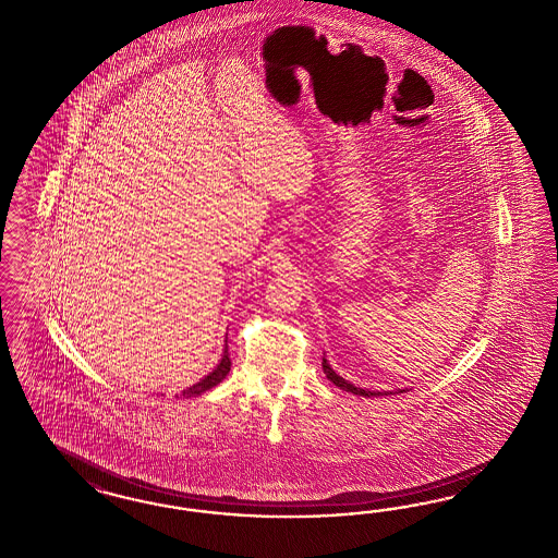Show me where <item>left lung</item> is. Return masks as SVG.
<instances>
[{"label":"left lung","instance_id":"left-lung-1","mask_svg":"<svg viewBox=\"0 0 558 558\" xmlns=\"http://www.w3.org/2000/svg\"><path fill=\"white\" fill-rule=\"evenodd\" d=\"M322 367H324V374H326V378L330 379L332 384H336L338 388H342V390H347V392H353V395H359V397H388V395H392V392H372V390H363V388H357V386H353L351 381H347L344 378H340L338 374H336L335 369L330 367V363L326 361H322ZM404 392V390H401Z\"/></svg>","mask_w":558,"mask_h":558}]
</instances>
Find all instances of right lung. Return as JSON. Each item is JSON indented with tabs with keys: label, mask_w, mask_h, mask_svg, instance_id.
<instances>
[{
	"label": "right lung",
	"mask_w": 558,
	"mask_h": 558,
	"mask_svg": "<svg viewBox=\"0 0 558 558\" xmlns=\"http://www.w3.org/2000/svg\"><path fill=\"white\" fill-rule=\"evenodd\" d=\"M230 357H228V344H226V349H223L222 361L218 363V367L209 374V376H205V378L199 379L197 384H193L191 388H186V390H182V397H199L203 392H207L209 388H214V386H218L220 381H222L226 376H228V372H230Z\"/></svg>",
	"instance_id": "obj_1"
}]
</instances>
